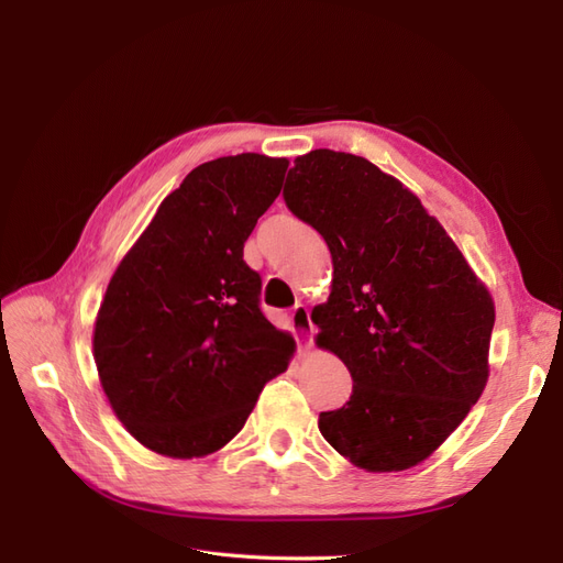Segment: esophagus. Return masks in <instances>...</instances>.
Returning <instances> with one entry per match:
<instances>
[{
	"instance_id": "1",
	"label": "esophagus",
	"mask_w": 563,
	"mask_h": 563,
	"mask_svg": "<svg viewBox=\"0 0 563 563\" xmlns=\"http://www.w3.org/2000/svg\"><path fill=\"white\" fill-rule=\"evenodd\" d=\"M291 323H294V329H296L298 333H305V335L312 338L314 323H312V319H310V310L305 308V305H296L294 312H291Z\"/></svg>"
}]
</instances>
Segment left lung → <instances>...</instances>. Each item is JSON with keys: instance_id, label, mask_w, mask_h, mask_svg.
Returning a JSON list of instances; mask_svg holds the SVG:
<instances>
[{"instance_id": "obj_1", "label": "left lung", "mask_w": 563, "mask_h": 563, "mask_svg": "<svg viewBox=\"0 0 563 563\" xmlns=\"http://www.w3.org/2000/svg\"><path fill=\"white\" fill-rule=\"evenodd\" d=\"M284 201L327 242L331 296L312 310L317 345L352 376L319 432L366 472L430 457L479 401L496 305L420 199L347 152L294 162Z\"/></svg>"}]
</instances>
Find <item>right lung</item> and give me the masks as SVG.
Wrapping results in <instances>:
<instances>
[{
	"label": "right lung",
	"mask_w": 563,
	"mask_h": 563,
	"mask_svg": "<svg viewBox=\"0 0 563 563\" xmlns=\"http://www.w3.org/2000/svg\"><path fill=\"white\" fill-rule=\"evenodd\" d=\"M286 168L255 152L199 164L114 269L93 360L114 416L150 451H220L291 362L294 338L261 312V275L244 263Z\"/></svg>",
	"instance_id": "add662e5"
}]
</instances>
